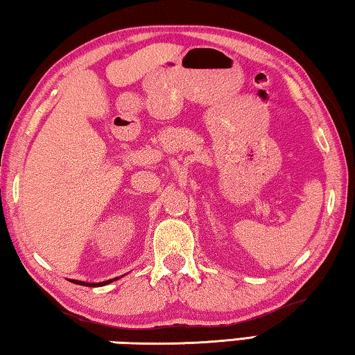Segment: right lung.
<instances>
[{
    "mask_svg": "<svg viewBox=\"0 0 355 355\" xmlns=\"http://www.w3.org/2000/svg\"><path fill=\"white\" fill-rule=\"evenodd\" d=\"M71 282H74V284H79V285H87V287H103V285H105V284H110V282H112V279H110V281L98 282V284H87V282H80V281H71Z\"/></svg>",
    "mask_w": 355,
    "mask_h": 355,
    "instance_id": "obj_1",
    "label": "right lung"
}]
</instances>
